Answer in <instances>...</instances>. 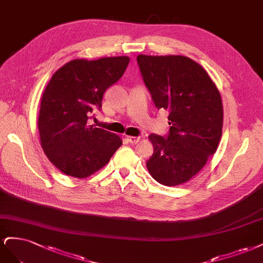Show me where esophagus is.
Wrapping results in <instances>:
<instances>
[{
  "label": "esophagus",
  "mask_w": 263,
  "mask_h": 263,
  "mask_svg": "<svg viewBox=\"0 0 263 263\" xmlns=\"http://www.w3.org/2000/svg\"><path fill=\"white\" fill-rule=\"evenodd\" d=\"M126 140H128V142L131 143V144H137L140 141V138H138V137H126Z\"/></svg>",
  "instance_id": "esophagus-1"
}]
</instances>
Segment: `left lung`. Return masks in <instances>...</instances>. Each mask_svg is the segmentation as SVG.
Returning <instances> with one entry per match:
<instances>
[{"label":"left lung","mask_w":263,"mask_h":263,"mask_svg":"<svg viewBox=\"0 0 263 263\" xmlns=\"http://www.w3.org/2000/svg\"><path fill=\"white\" fill-rule=\"evenodd\" d=\"M157 109L169 112V132L151 134L154 153L146 167L165 185L187 182L215 153L223 128L222 98L206 71L182 55L137 58Z\"/></svg>","instance_id":"obj_1"}]
</instances>
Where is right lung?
Segmentation results:
<instances>
[{
    "label": "right lung",
    "instance_id": "1",
    "mask_svg": "<svg viewBox=\"0 0 263 263\" xmlns=\"http://www.w3.org/2000/svg\"><path fill=\"white\" fill-rule=\"evenodd\" d=\"M128 57L72 60L53 75L41 98L38 129L41 146L58 169L85 178L103 168L122 145L117 134L88 124L101 109L105 91L121 79Z\"/></svg>",
    "mask_w": 263,
    "mask_h": 263
}]
</instances>
